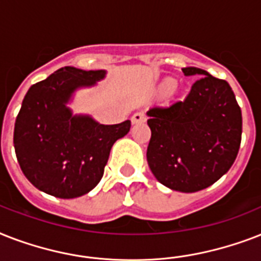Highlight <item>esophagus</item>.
<instances>
[{"instance_id":"34e87169","label":"esophagus","mask_w":261,"mask_h":261,"mask_svg":"<svg viewBox=\"0 0 261 261\" xmlns=\"http://www.w3.org/2000/svg\"><path fill=\"white\" fill-rule=\"evenodd\" d=\"M131 122H133V124H139V123L146 122V115L143 114V112H135L131 116Z\"/></svg>"}]
</instances>
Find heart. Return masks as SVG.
Returning <instances> with one entry per match:
<instances>
[{"label": "heart", "mask_w": 261, "mask_h": 261, "mask_svg": "<svg viewBox=\"0 0 261 261\" xmlns=\"http://www.w3.org/2000/svg\"><path fill=\"white\" fill-rule=\"evenodd\" d=\"M174 87H176V81L172 79L164 80V83L161 84V88H163L164 92H171V90L174 89Z\"/></svg>", "instance_id": "heart-1"}]
</instances>
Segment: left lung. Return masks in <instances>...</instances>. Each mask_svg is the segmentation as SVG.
<instances>
[{"instance_id":"8db88e82","label":"left lung","mask_w":261,"mask_h":261,"mask_svg":"<svg viewBox=\"0 0 261 261\" xmlns=\"http://www.w3.org/2000/svg\"><path fill=\"white\" fill-rule=\"evenodd\" d=\"M184 75L199 77L182 101L151 107V138L146 157L151 173L178 192L204 190L234 163L241 143L243 118L230 85L198 67Z\"/></svg>"}]
</instances>
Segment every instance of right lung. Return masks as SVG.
I'll return each mask as SVG.
<instances>
[{
    "instance_id": "1",
    "label": "right lung",
    "mask_w": 261,
    "mask_h": 261,
    "mask_svg": "<svg viewBox=\"0 0 261 261\" xmlns=\"http://www.w3.org/2000/svg\"><path fill=\"white\" fill-rule=\"evenodd\" d=\"M106 70L59 69L28 89L14 123L13 143L22 173L38 190L73 199L101 180L111 147L131 122L101 124L69 107L79 89L94 87Z\"/></svg>"
}]
</instances>
